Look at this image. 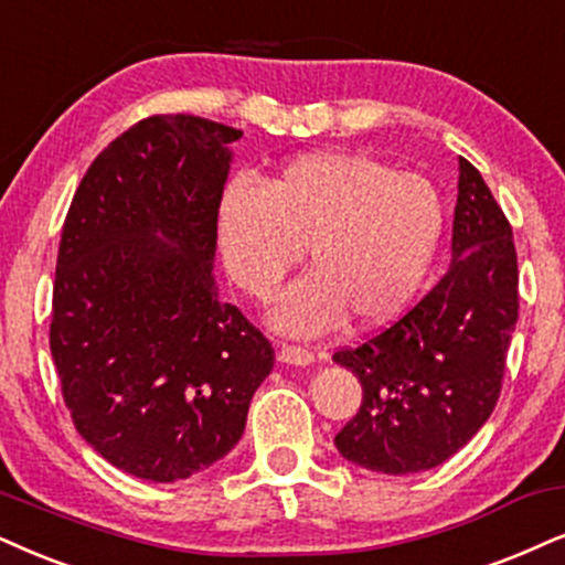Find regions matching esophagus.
I'll return each mask as SVG.
<instances>
[{"label": "esophagus", "instance_id": "esophagus-1", "mask_svg": "<svg viewBox=\"0 0 565 565\" xmlns=\"http://www.w3.org/2000/svg\"><path fill=\"white\" fill-rule=\"evenodd\" d=\"M276 356L278 362H287V365H310L312 362V352L305 347H297V344H281L276 349Z\"/></svg>", "mask_w": 565, "mask_h": 565}]
</instances>
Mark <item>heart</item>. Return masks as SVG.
<instances>
[{"instance_id": "1", "label": "heart", "mask_w": 565, "mask_h": 565, "mask_svg": "<svg viewBox=\"0 0 565 565\" xmlns=\"http://www.w3.org/2000/svg\"><path fill=\"white\" fill-rule=\"evenodd\" d=\"M443 234L430 180L365 153L299 156L266 184L232 180L218 203V245L234 281L258 302L307 255L310 276L289 289L276 323L318 333L344 312L385 323L417 295Z\"/></svg>"}]
</instances>
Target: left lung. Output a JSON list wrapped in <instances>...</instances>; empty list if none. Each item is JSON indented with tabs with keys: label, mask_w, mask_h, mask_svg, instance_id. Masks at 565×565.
Masks as SVG:
<instances>
[{
	"label": "left lung",
	"mask_w": 565,
	"mask_h": 565,
	"mask_svg": "<svg viewBox=\"0 0 565 565\" xmlns=\"http://www.w3.org/2000/svg\"><path fill=\"white\" fill-rule=\"evenodd\" d=\"M454 266L417 305L333 360L362 385L335 435L347 461L381 475L425 472L472 440L503 388L519 318L509 218L482 174L459 159Z\"/></svg>",
	"instance_id": "obj_1"
}]
</instances>
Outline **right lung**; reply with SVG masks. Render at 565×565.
<instances>
[{"instance_id": "right-lung-1", "label": "right lung", "mask_w": 565, "mask_h": 565, "mask_svg": "<svg viewBox=\"0 0 565 565\" xmlns=\"http://www.w3.org/2000/svg\"><path fill=\"white\" fill-rule=\"evenodd\" d=\"M239 138L192 114L140 119L93 159L64 218L49 326L64 404L93 451L140 480L230 454L274 370L211 276Z\"/></svg>"}]
</instances>
